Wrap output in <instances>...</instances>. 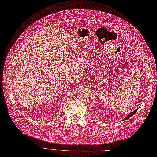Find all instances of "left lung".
<instances>
[{"label":"left lung","instance_id":"obj_1","mask_svg":"<svg viewBox=\"0 0 157 157\" xmlns=\"http://www.w3.org/2000/svg\"><path fill=\"white\" fill-rule=\"evenodd\" d=\"M137 109H135V110H134V111H133V112H131V113H129V114H128V115H127V116H126V118H124V120H126V119H128V118H131V117H132V116H133V115H134V114H135V113H136V111H137Z\"/></svg>","mask_w":157,"mask_h":157}]
</instances>
